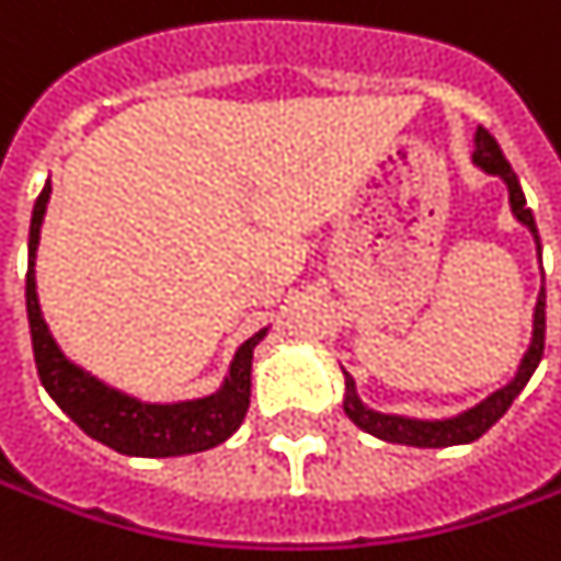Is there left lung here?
<instances>
[{
  "mask_svg": "<svg viewBox=\"0 0 561 561\" xmlns=\"http://www.w3.org/2000/svg\"><path fill=\"white\" fill-rule=\"evenodd\" d=\"M471 160L485 172V175H499L501 182L507 185V197H511V213L519 225L526 227L535 240V249H538L540 261V237L538 227H535V215L526 206V194L519 187V179L516 172L511 170L507 158L501 154L499 142L492 139V133L477 127L473 133V154ZM543 331H547V291L540 285L538 304H535V316H531V343H528L523 362L516 367L511 382H504L501 389H495L489 398H483L480 403H473L471 410L458 413V416L449 419H413V416H398V413H379L374 407L358 398V389H355V379L343 370L346 376V394H343V410L346 416L358 425L367 434H374L386 444H403V446H419V449H444V446H461L473 444L477 437H483L485 431L492 428L504 413L507 407L516 401V394L526 389V382L531 379V374L538 370L540 355H543Z\"/></svg>",
  "mask_w": 561,
  "mask_h": 561,
  "instance_id": "left-lung-1",
  "label": "left lung"
}]
</instances>
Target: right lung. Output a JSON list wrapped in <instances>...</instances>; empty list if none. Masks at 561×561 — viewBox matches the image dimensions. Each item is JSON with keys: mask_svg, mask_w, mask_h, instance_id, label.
Listing matches in <instances>:
<instances>
[{"mask_svg": "<svg viewBox=\"0 0 561 561\" xmlns=\"http://www.w3.org/2000/svg\"><path fill=\"white\" fill-rule=\"evenodd\" d=\"M50 199V179L33 206L30 221V264H26V319L33 334V355L38 379L54 403L76 422L88 437L100 440L121 456L172 458L203 453L225 444L240 428L249 398H252V355L254 346L267 336L270 328L252 334L233 355L221 389L191 401L151 403L139 401L127 391L103 382L84 367L69 362L50 334L48 321L38 307L35 291V252L42 240V221Z\"/></svg>", "mask_w": 561, "mask_h": 561, "instance_id": "right-lung-1", "label": "right lung"}]
</instances>
